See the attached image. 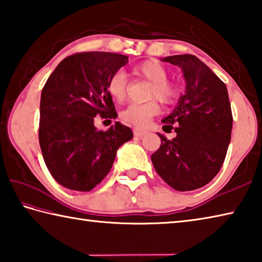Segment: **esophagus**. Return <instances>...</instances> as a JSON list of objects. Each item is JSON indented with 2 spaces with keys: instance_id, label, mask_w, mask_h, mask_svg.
<instances>
[{
  "instance_id": "obj_1",
  "label": "esophagus",
  "mask_w": 262,
  "mask_h": 262,
  "mask_svg": "<svg viewBox=\"0 0 262 262\" xmlns=\"http://www.w3.org/2000/svg\"><path fill=\"white\" fill-rule=\"evenodd\" d=\"M148 132L144 129H139V128H135L134 129V135L137 137H143L144 135H147Z\"/></svg>"
}]
</instances>
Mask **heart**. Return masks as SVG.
Returning a JSON list of instances; mask_svg holds the SVG:
<instances>
[{
	"label": "heart",
	"mask_w": 262,
	"mask_h": 262,
	"mask_svg": "<svg viewBox=\"0 0 262 262\" xmlns=\"http://www.w3.org/2000/svg\"><path fill=\"white\" fill-rule=\"evenodd\" d=\"M134 72L152 82L150 90V98H157L164 104H171L178 96L174 84L167 82L168 73L163 64L155 60L142 62L136 66ZM127 76L122 70L115 72L107 82V92L114 100L121 101L127 95ZM159 107L156 101H148L144 104H130L121 112L123 121L136 127H145L150 119L158 114Z\"/></svg>",
	"instance_id": "heart-1"
}]
</instances>
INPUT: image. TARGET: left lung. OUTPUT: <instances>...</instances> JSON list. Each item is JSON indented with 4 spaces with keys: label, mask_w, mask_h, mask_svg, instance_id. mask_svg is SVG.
Masks as SVG:
<instances>
[{
    "label": "left lung",
    "mask_w": 262,
    "mask_h": 262,
    "mask_svg": "<svg viewBox=\"0 0 262 262\" xmlns=\"http://www.w3.org/2000/svg\"><path fill=\"white\" fill-rule=\"evenodd\" d=\"M162 61L181 68L186 91L173 112L162 120L177 136L167 140L158 134L162 143L151 162L172 188L194 190L214 179L227 156L233 121L228 90L196 56L173 55Z\"/></svg>",
    "instance_id": "1"
}]
</instances>
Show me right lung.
<instances>
[{"mask_svg":"<svg viewBox=\"0 0 262 262\" xmlns=\"http://www.w3.org/2000/svg\"><path fill=\"white\" fill-rule=\"evenodd\" d=\"M128 56L83 52L62 60L42 88L39 143L53 178L66 188L89 192L113 165L117 150L133 139L119 121L107 130L95 127V117H118L107 82Z\"/></svg>","mask_w":262,"mask_h":262,"instance_id":"obj_1","label":"right lung"}]
</instances>
